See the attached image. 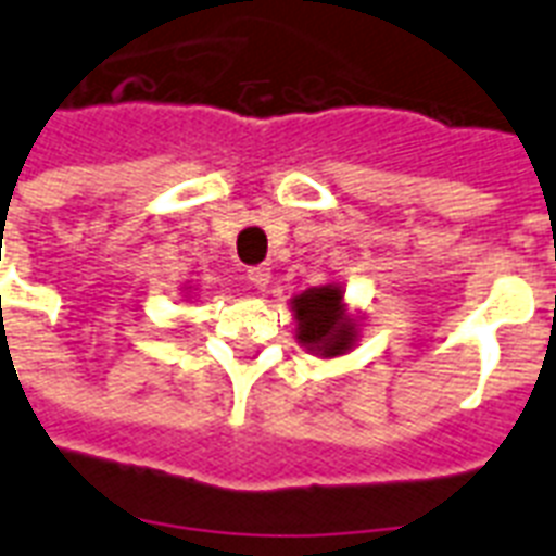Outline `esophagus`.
Here are the masks:
<instances>
[{"label":"esophagus","mask_w":556,"mask_h":556,"mask_svg":"<svg viewBox=\"0 0 556 556\" xmlns=\"http://www.w3.org/2000/svg\"><path fill=\"white\" fill-rule=\"evenodd\" d=\"M269 278H273L269 266H249L247 269V281L255 292H264L269 287Z\"/></svg>","instance_id":"1"}]
</instances>
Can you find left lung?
Masks as SVG:
<instances>
[{"label":"left lung","instance_id":"left-lung-1","mask_svg":"<svg viewBox=\"0 0 556 556\" xmlns=\"http://www.w3.org/2000/svg\"><path fill=\"white\" fill-rule=\"evenodd\" d=\"M295 337L307 351L321 356L348 354L356 342V321L345 313V301L337 283L313 287L292 299Z\"/></svg>","mask_w":556,"mask_h":556}]
</instances>
